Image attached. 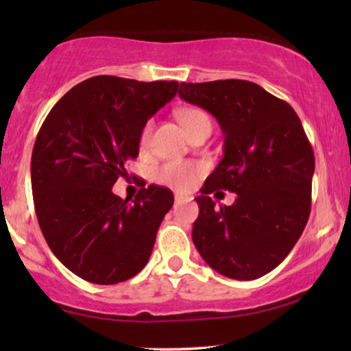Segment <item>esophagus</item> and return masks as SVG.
Here are the masks:
<instances>
[{"label":"esophagus","mask_w":351,"mask_h":351,"mask_svg":"<svg viewBox=\"0 0 351 351\" xmlns=\"http://www.w3.org/2000/svg\"><path fill=\"white\" fill-rule=\"evenodd\" d=\"M174 199H176V203H177V204H180V203H186V201H190L189 196H185V195H179V193H177V195L174 196Z\"/></svg>","instance_id":"obj_1"}]
</instances>
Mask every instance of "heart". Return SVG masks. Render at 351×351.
<instances>
[{"instance_id": "1", "label": "heart", "mask_w": 351, "mask_h": 351, "mask_svg": "<svg viewBox=\"0 0 351 351\" xmlns=\"http://www.w3.org/2000/svg\"><path fill=\"white\" fill-rule=\"evenodd\" d=\"M177 118L189 132V136L198 131V129L208 126L210 128V119L203 110L199 108H180L177 112ZM153 132V121H147L145 126L141 131V143L142 150H145L150 145V138ZM204 172V165L201 162H190V161H169L162 165L155 171V180L160 184L171 186L176 190H189L196 177Z\"/></svg>"}]
</instances>
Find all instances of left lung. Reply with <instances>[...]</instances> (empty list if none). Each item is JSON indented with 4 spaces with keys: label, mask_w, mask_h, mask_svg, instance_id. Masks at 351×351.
Listing matches in <instances>:
<instances>
[{
    "label": "left lung",
    "mask_w": 351,
    "mask_h": 351,
    "mask_svg": "<svg viewBox=\"0 0 351 351\" xmlns=\"http://www.w3.org/2000/svg\"><path fill=\"white\" fill-rule=\"evenodd\" d=\"M180 99L208 110L225 136L223 158L196 196L191 238L206 263L232 280H257L285 261L311 209L315 155L299 117L256 83H180ZM220 189L239 196L215 206Z\"/></svg>",
    "instance_id": "left-lung-1"
}]
</instances>
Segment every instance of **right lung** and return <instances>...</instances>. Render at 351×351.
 Returning a JSON list of instances; mask_svg holds the SVG:
<instances>
[{"label":"right lung","mask_w":351,"mask_h":351,"mask_svg":"<svg viewBox=\"0 0 351 351\" xmlns=\"http://www.w3.org/2000/svg\"><path fill=\"white\" fill-rule=\"evenodd\" d=\"M177 90V81L93 76L71 88L43 123L32 153L35 213L47 246L76 276L117 285L147 265L174 195L143 185L129 201L112 186L137 158L147 119Z\"/></svg>","instance_id":"add662e5"}]
</instances>
